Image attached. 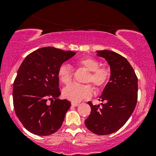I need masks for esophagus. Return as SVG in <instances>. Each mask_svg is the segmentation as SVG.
<instances>
[{
    "label": "esophagus",
    "mask_w": 156,
    "mask_h": 156,
    "mask_svg": "<svg viewBox=\"0 0 156 156\" xmlns=\"http://www.w3.org/2000/svg\"><path fill=\"white\" fill-rule=\"evenodd\" d=\"M71 104H72V105H73V106H78V105H79V103H71Z\"/></svg>",
    "instance_id": "34e87169"
}]
</instances>
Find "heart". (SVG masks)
<instances>
[{
    "instance_id": "b5f03b06",
    "label": "heart",
    "mask_w": 156,
    "mask_h": 156,
    "mask_svg": "<svg viewBox=\"0 0 156 156\" xmlns=\"http://www.w3.org/2000/svg\"><path fill=\"white\" fill-rule=\"evenodd\" d=\"M77 65L83 67L89 74L86 78V82H91L94 88L100 89L104 87L108 83L111 77V69L108 67L103 66L96 58L86 56L80 58L76 62ZM58 78L62 83L68 84L72 81L73 77V69L69 64H63L59 66L57 71ZM92 94V88L90 85L72 83L68 85L63 89V95L66 99L78 103L83 100L89 99Z\"/></svg>"
}]
</instances>
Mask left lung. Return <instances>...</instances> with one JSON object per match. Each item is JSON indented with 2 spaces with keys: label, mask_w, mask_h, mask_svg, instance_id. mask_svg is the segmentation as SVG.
Listing matches in <instances>:
<instances>
[{
  "label": "left lung",
  "mask_w": 156,
  "mask_h": 156,
  "mask_svg": "<svg viewBox=\"0 0 156 156\" xmlns=\"http://www.w3.org/2000/svg\"><path fill=\"white\" fill-rule=\"evenodd\" d=\"M110 66V80L101 96L104 102L93 105L88 102L92 112L85 120L87 128L98 135H108L120 129L133 112L137 102L138 78L128 60L114 51H98Z\"/></svg>",
  "instance_id": "left-lung-1"
}]
</instances>
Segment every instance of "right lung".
I'll return each instance as SVG.
<instances>
[{
	"label": "right lung",
	"mask_w": 156,
	"mask_h": 156,
	"mask_svg": "<svg viewBox=\"0 0 156 156\" xmlns=\"http://www.w3.org/2000/svg\"><path fill=\"white\" fill-rule=\"evenodd\" d=\"M76 55L53 47L37 49L26 57L13 84V104L25 128L38 136H48L62 125L71 103L59 100L58 67ZM51 100L48 105L47 101Z\"/></svg>",
	"instance_id": "1"
}]
</instances>
